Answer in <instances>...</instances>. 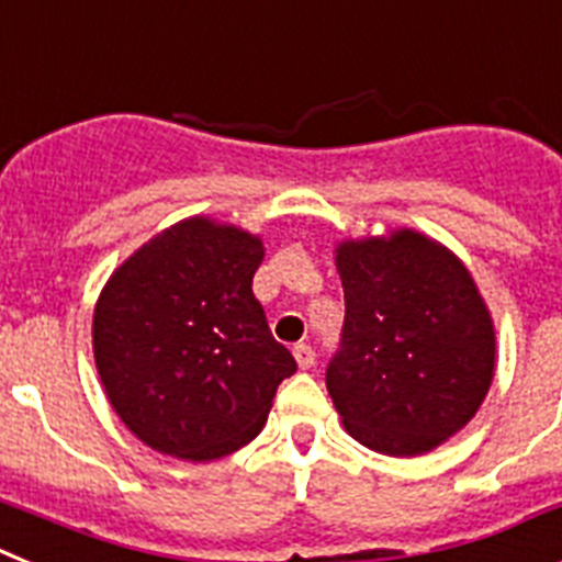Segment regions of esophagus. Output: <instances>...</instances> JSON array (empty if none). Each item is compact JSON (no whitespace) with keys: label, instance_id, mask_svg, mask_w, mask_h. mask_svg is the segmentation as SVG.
<instances>
[{"label":"esophagus","instance_id":"1","mask_svg":"<svg viewBox=\"0 0 562 562\" xmlns=\"http://www.w3.org/2000/svg\"><path fill=\"white\" fill-rule=\"evenodd\" d=\"M294 359H296V364H300L302 370H308L311 364H314V350H311L308 345H296Z\"/></svg>","mask_w":562,"mask_h":562}]
</instances>
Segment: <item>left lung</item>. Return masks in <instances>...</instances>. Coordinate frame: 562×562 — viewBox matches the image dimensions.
<instances>
[{
  "instance_id": "8db88e82",
  "label": "left lung",
  "mask_w": 562,
  "mask_h": 562,
  "mask_svg": "<svg viewBox=\"0 0 562 562\" xmlns=\"http://www.w3.org/2000/svg\"><path fill=\"white\" fill-rule=\"evenodd\" d=\"M345 328L325 384L348 436L416 458L475 418L495 375V322L470 268L429 234L341 240Z\"/></svg>"
}]
</instances>
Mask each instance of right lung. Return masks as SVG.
<instances>
[{"label": "right lung", "mask_w": 562, "mask_h": 562, "mask_svg": "<svg viewBox=\"0 0 562 562\" xmlns=\"http://www.w3.org/2000/svg\"><path fill=\"white\" fill-rule=\"evenodd\" d=\"M262 237L206 214L130 254L101 288L92 353L135 438L180 461H217L260 436L294 356L251 291Z\"/></svg>", "instance_id": "1"}]
</instances>
